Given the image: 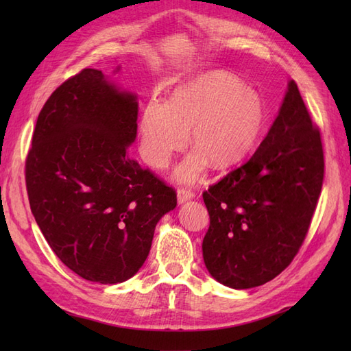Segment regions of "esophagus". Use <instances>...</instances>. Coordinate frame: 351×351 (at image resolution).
<instances>
[{
    "mask_svg": "<svg viewBox=\"0 0 351 351\" xmlns=\"http://www.w3.org/2000/svg\"><path fill=\"white\" fill-rule=\"evenodd\" d=\"M193 197H195V195H193L192 190H187V189H178L177 190V202H178V205H182V204H184V202L193 199Z\"/></svg>",
    "mask_w": 351,
    "mask_h": 351,
    "instance_id": "esophagus-1",
    "label": "esophagus"
}]
</instances>
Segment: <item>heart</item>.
I'll return each mask as SVG.
<instances>
[{
  "mask_svg": "<svg viewBox=\"0 0 351 351\" xmlns=\"http://www.w3.org/2000/svg\"><path fill=\"white\" fill-rule=\"evenodd\" d=\"M261 95L227 71H209L177 86L168 101L151 98L141 114L139 152L156 169L168 165L187 142L195 149L176 168V178L193 183L208 164L230 167L256 145L265 125Z\"/></svg>",
  "mask_w": 351,
  "mask_h": 351,
  "instance_id": "b5f03b06",
  "label": "heart"
}]
</instances>
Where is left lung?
<instances>
[{"label":"left lung","mask_w":351,"mask_h":351,"mask_svg":"<svg viewBox=\"0 0 351 351\" xmlns=\"http://www.w3.org/2000/svg\"><path fill=\"white\" fill-rule=\"evenodd\" d=\"M322 182L321 134L290 80L258 151L204 193L210 224L202 252L212 278L246 290L281 274L307 234Z\"/></svg>","instance_id":"1"}]
</instances>
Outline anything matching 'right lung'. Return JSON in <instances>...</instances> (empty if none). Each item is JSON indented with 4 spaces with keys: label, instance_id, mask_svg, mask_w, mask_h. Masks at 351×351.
Masks as SVG:
<instances>
[{
    "label": "right lung",
    "instance_id": "1",
    "mask_svg": "<svg viewBox=\"0 0 351 351\" xmlns=\"http://www.w3.org/2000/svg\"><path fill=\"white\" fill-rule=\"evenodd\" d=\"M137 111L134 92L84 69L51 95L32 137V214L58 259L88 281L132 278L158 221L177 206L174 190L129 155Z\"/></svg>",
    "mask_w": 351,
    "mask_h": 351
}]
</instances>
